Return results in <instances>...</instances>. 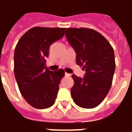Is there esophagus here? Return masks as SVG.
<instances>
[{
	"mask_svg": "<svg viewBox=\"0 0 132 132\" xmlns=\"http://www.w3.org/2000/svg\"><path fill=\"white\" fill-rule=\"evenodd\" d=\"M65 76H70L71 74H70V73H65Z\"/></svg>",
	"mask_w": 132,
	"mask_h": 132,
	"instance_id": "obj_1",
	"label": "esophagus"
}]
</instances>
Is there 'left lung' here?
<instances>
[{"instance_id": "1", "label": "left lung", "mask_w": 132, "mask_h": 132, "mask_svg": "<svg viewBox=\"0 0 132 132\" xmlns=\"http://www.w3.org/2000/svg\"><path fill=\"white\" fill-rule=\"evenodd\" d=\"M66 36L76 53V64L86 71L83 79L71 76L73 100L81 108L96 107L111 86L116 66L114 49L101 34L92 28H69Z\"/></svg>"}]
</instances>
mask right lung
Listing matches in <instances>:
<instances>
[{"mask_svg": "<svg viewBox=\"0 0 132 132\" xmlns=\"http://www.w3.org/2000/svg\"><path fill=\"white\" fill-rule=\"evenodd\" d=\"M65 28L34 27L25 33L15 48L14 74L21 94L31 106L43 109L55 103L63 69L46 66L49 47L65 34Z\"/></svg>", "mask_w": 132, "mask_h": 132, "instance_id": "1", "label": "right lung"}]
</instances>
